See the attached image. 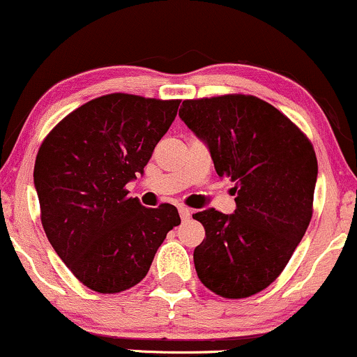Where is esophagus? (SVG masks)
<instances>
[{"mask_svg":"<svg viewBox=\"0 0 357 357\" xmlns=\"http://www.w3.org/2000/svg\"><path fill=\"white\" fill-rule=\"evenodd\" d=\"M179 216H181V220H190L191 218V210L186 206H179Z\"/></svg>","mask_w":357,"mask_h":357,"instance_id":"34e87169","label":"esophagus"}]
</instances>
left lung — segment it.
I'll return each mask as SVG.
<instances>
[{
	"mask_svg": "<svg viewBox=\"0 0 357 357\" xmlns=\"http://www.w3.org/2000/svg\"><path fill=\"white\" fill-rule=\"evenodd\" d=\"M179 117L236 195L233 215L215 208L192 215L206 231L192 253L196 273L225 298L258 294L280 275L312 218L314 147L280 110L253 96L184 100Z\"/></svg>",
	"mask_w": 357,
	"mask_h": 357,
	"instance_id": "left-lung-1",
	"label": "left lung"
}]
</instances>
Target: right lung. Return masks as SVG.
I'll use <instances>...</instances> for the list:
<instances>
[{
    "label": "right lung",
    "instance_id": "right-lung-1",
    "mask_svg": "<svg viewBox=\"0 0 357 357\" xmlns=\"http://www.w3.org/2000/svg\"><path fill=\"white\" fill-rule=\"evenodd\" d=\"M178 107L179 100L109 93L68 114L40 146L33 181L43 230L93 292L139 284L167 231L181 223L173 204L146 208L126 190L144 173Z\"/></svg>",
    "mask_w": 357,
    "mask_h": 357
}]
</instances>
